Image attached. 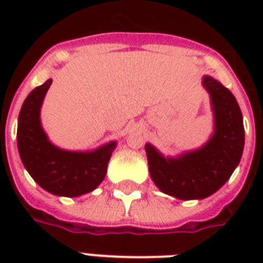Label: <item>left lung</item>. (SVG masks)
<instances>
[{
	"mask_svg": "<svg viewBox=\"0 0 263 263\" xmlns=\"http://www.w3.org/2000/svg\"><path fill=\"white\" fill-rule=\"evenodd\" d=\"M203 87L214 111V134L198 150L171 158L146 143L148 171L161 191L177 199H203L220 190L240 162L245 147V125L236 98L212 76Z\"/></svg>",
	"mask_w": 263,
	"mask_h": 263,
	"instance_id": "8db88e82",
	"label": "left lung"
}]
</instances>
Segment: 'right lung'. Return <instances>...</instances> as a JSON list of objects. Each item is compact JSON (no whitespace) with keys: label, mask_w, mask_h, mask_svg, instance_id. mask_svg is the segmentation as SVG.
I'll list each match as a JSON object with an SVG mask.
<instances>
[{"label":"right lung","mask_w":263,"mask_h":263,"mask_svg":"<svg viewBox=\"0 0 263 263\" xmlns=\"http://www.w3.org/2000/svg\"><path fill=\"white\" fill-rule=\"evenodd\" d=\"M53 80L31 91L18 115L17 148L23 165L36 183L59 196L91 192L105 179L116 142L92 152H67L51 143L41 125V106Z\"/></svg>","instance_id":"right-lung-1"}]
</instances>
